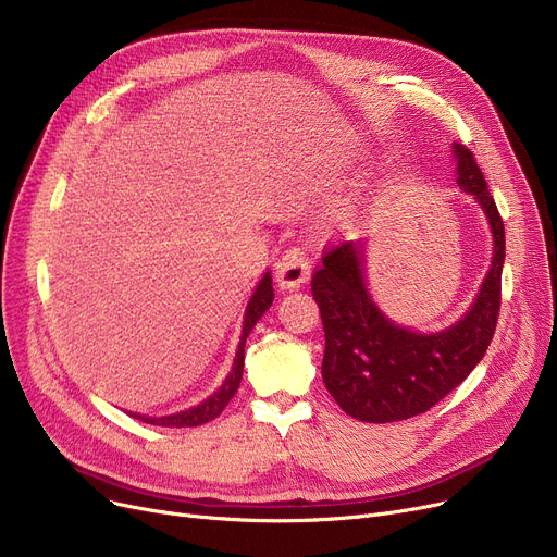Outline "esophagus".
<instances>
[{"label": "esophagus", "instance_id": "34e87169", "mask_svg": "<svg viewBox=\"0 0 557 557\" xmlns=\"http://www.w3.org/2000/svg\"><path fill=\"white\" fill-rule=\"evenodd\" d=\"M311 271V261L300 248H288L277 261V282L282 288L300 286Z\"/></svg>", "mask_w": 557, "mask_h": 557}]
</instances>
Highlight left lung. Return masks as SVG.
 <instances>
[{"label": "left lung", "mask_w": 557, "mask_h": 557, "mask_svg": "<svg viewBox=\"0 0 557 557\" xmlns=\"http://www.w3.org/2000/svg\"><path fill=\"white\" fill-rule=\"evenodd\" d=\"M454 153L458 187L481 202L494 237L492 269L460 323L437 334L393 325L368 296L359 242L330 246L311 277L325 327L323 382L355 420L386 424L426 413L470 376L494 336L506 257L504 219L474 153L462 144H454Z\"/></svg>", "instance_id": "8db88e82"}]
</instances>
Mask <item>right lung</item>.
I'll return each instance as SVG.
<instances>
[{"label":"right lung","instance_id":"add662e5","mask_svg":"<svg viewBox=\"0 0 557 557\" xmlns=\"http://www.w3.org/2000/svg\"><path fill=\"white\" fill-rule=\"evenodd\" d=\"M273 302V280L271 275L267 273L263 275V280L259 282L255 296L250 298L248 302V309H246V318H244V334H242V343H239V349H237V359H234V366H232V372L227 374V379L223 382V386L212 395L205 399L202 404L194 406V408H187V411L183 413H175V416H164V418H146V416H133L141 422H149V424H156V426H175V429H183V426H200L205 422H210L214 418H219L223 413V408L227 406V401L234 397V393H237L239 384H242V374H244V347H246V338L250 334V330L255 327L257 320L263 315V311H267Z\"/></svg>","mask_w":557,"mask_h":557}]
</instances>
